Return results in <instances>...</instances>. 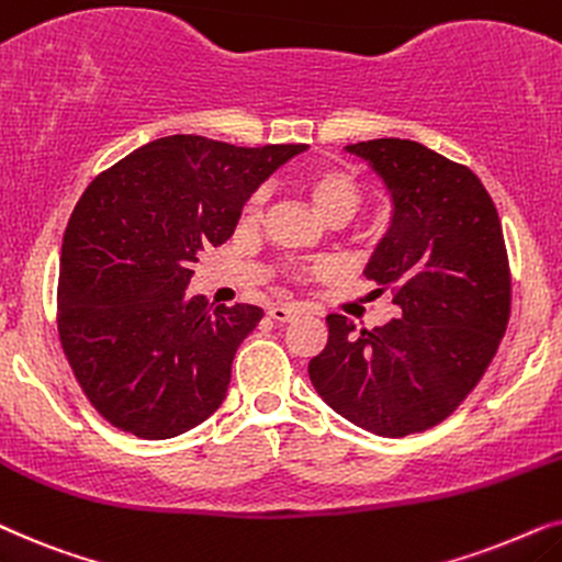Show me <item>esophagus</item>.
<instances>
[{"label":"esophagus","mask_w":562,"mask_h":562,"mask_svg":"<svg viewBox=\"0 0 562 562\" xmlns=\"http://www.w3.org/2000/svg\"><path fill=\"white\" fill-rule=\"evenodd\" d=\"M267 313H269V318L277 321V324H288V321L297 313V308H293V305H272Z\"/></svg>","instance_id":"34e87169"}]
</instances>
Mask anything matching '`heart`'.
Returning <instances> with one entry per match:
<instances>
[{"instance_id": "1", "label": "heart", "mask_w": 562, "mask_h": 562, "mask_svg": "<svg viewBox=\"0 0 562 562\" xmlns=\"http://www.w3.org/2000/svg\"><path fill=\"white\" fill-rule=\"evenodd\" d=\"M295 187L301 190L305 198L311 200V205L324 215V218L331 221H347L357 213L359 203H362V182L359 177L344 164H316V167L303 169L301 175L295 177ZM267 207V192L257 190L246 198L241 207V223L244 226H254V223L261 221ZM326 261H313V265L297 267L301 274H321L326 272Z\"/></svg>"}]
</instances>
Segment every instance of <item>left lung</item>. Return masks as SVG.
Listing matches in <instances>:
<instances>
[{
    "label": "left lung",
    "instance_id": "obj_1",
    "mask_svg": "<svg viewBox=\"0 0 562 562\" xmlns=\"http://www.w3.org/2000/svg\"><path fill=\"white\" fill-rule=\"evenodd\" d=\"M383 179L393 218L364 274L391 290L401 318L362 328L326 318L311 383L336 414L380 437L445 422L496 355L512 311L504 231L481 179L416 140L347 146Z\"/></svg>",
    "mask_w": 562,
    "mask_h": 562
}]
</instances>
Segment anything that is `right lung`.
<instances>
[{"instance_id":"right-lung-1","label":"right lung","mask_w":562,"mask_h":562,"mask_svg":"<svg viewBox=\"0 0 562 562\" xmlns=\"http://www.w3.org/2000/svg\"><path fill=\"white\" fill-rule=\"evenodd\" d=\"M301 144L167 136L92 179L58 272V336L89 403L117 429L169 439L215 414L257 305L187 297L200 251L226 244L246 198Z\"/></svg>"}]
</instances>
